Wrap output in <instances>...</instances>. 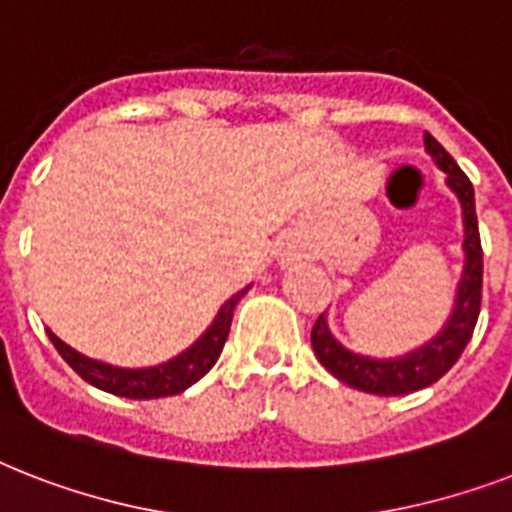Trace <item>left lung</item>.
<instances>
[{
	"instance_id": "1",
	"label": "left lung",
	"mask_w": 512,
	"mask_h": 512,
	"mask_svg": "<svg viewBox=\"0 0 512 512\" xmlns=\"http://www.w3.org/2000/svg\"><path fill=\"white\" fill-rule=\"evenodd\" d=\"M425 151L436 162L438 170L446 172V185L460 201L462 228H465V241H462L465 265H462L457 297H454L452 313H449L446 324L425 345L396 358H372L345 348L332 335L327 313H321L311 332L313 353L321 361V366L350 388L374 393V396H406V393L428 388L436 380H441L462 356V350L476 329L478 313H481L484 252H481V236H478L476 193H473L468 175L457 167V162L446 154V148L430 132H425Z\"/></svg>"
}]
</instances>
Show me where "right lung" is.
I'll return each instance as SVG.
<instances>
[{"label": "right lung", "instance_id": "right-lung-1", "mask_svg": "<svg viewBox=\"0 0 512 512\" xmlns=\"http://www.w3.org/2000/svg\"><path fill=\"white\" fill-rule=\"evenodd\" d=\"M249 289H252V284L241 289V292H236L231 300H225L220 305V311H217L215 321L204 329V335L193 342V345H188L183 353H177V356H172L164 364L143 366V369H127V366L106 364V361H98V358H90L79 353V350H74L71 345L60 340L58 335H52L50 329H47V335H50L52 345L58 348L60 356L66 358V364L82 380L95 385V388L124 398L177 396L185 388H191L193 382H199L215 366V361L223 353L225 340H228V332H231L233 308H236L241 297L247 295Z\"/></svg>", "mask_w": 512, "mask_h": 512}]
</instances>
